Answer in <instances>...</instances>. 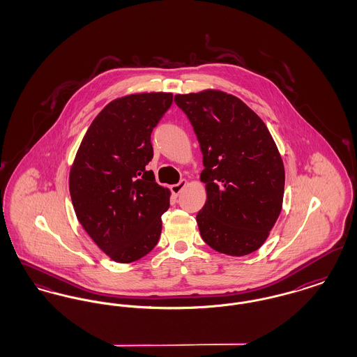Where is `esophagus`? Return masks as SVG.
<instances>
[{
	"label": "esophagus",
	"instance_id": "1",
	"mask_svg": "<svg viewBox=\"0 0 357 357\" xmlns=\"http://www.w3.org/2000/svg\"><path fill=\"white\" fill-rule=\"evenodd\" d=\"M187 186V181L186 179H182L179 183H176V185H172L171 186V191H172V194L174 195H179L181 194V191Z\"/></svg>",
	"mask_w": 357,
	"mask_h": 357
}]
</instances>
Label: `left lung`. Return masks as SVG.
<instances>
[{
	"label": "left lung",
	"mask_w": 357,
	"mask_h": 357,
	"mask_svg": "<svg viewBox=\"0 0 357 357\" xmlns=\"http://www.w3.org/2000/svg\"><path fill=\"white\" fill-rule=\"evenodd\" d=\"M174 102L204 153L201 237L223 255L253 253L269 237L284 199V163L268 127L237 96L218 89L175 95Z\"/></svg>",
	"instance_id": "left-lung-1"
}]
</instances>
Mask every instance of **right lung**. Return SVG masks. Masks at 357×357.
<instances>
[{
	"label": "right lung",
	"mask_w": 357,
	"mask_h": 357,
	"mask_svg": "<svg viewBox=\"0 0 357 357\" xmlns=\"http://www.w3.org/2000/svg\"><path fill=\"white\" fill-rule=\"evenodd\" d=\"M172 93H132L108 102L91 123L69 171L76 217L111 259L128 264L149 255L162 233L170 190L155 182L151 132Z\"/></svg>",
	"instance_id": "1"
}]
</instances>
